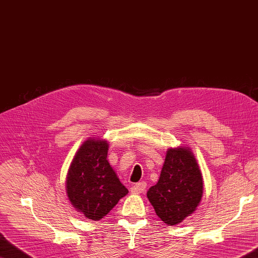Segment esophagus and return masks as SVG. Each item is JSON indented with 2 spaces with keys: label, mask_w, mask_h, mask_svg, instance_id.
<instances>
[{
  "label": "esophagus",
  "mask_w": 258,
  "mask_h": 258,
  "mask_svg": "<svg viewBox=\"0 0 258 258\" xmlns=\"http://www.w3.org/2000/svg\"><path fill=\"white\" fill-rule=\"evenodd\" d=\"M146 187H147V183L145 181H141L136 183L133 187H131V192L133 194H141L146 190Z\"/></svg>",
  "instance_id": "34e87169"
}]
</instances>
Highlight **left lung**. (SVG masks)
<instances>
[{"label":"left lung","instance_id":"obj_1","mask_svg":"<svg viewBox=\"0 0 258 258\" xmlns=\"http://www.w3.org/2000/svg\"><path fill=\"white\" fill-rule=\"evenodd\" d=\"M204 191L203 176L187 147L167 150L158 182L147 191L150 204L167 225L180 224L195 212Z\"/></svg>","mask_w":258,"mask_h":258}]
</instances>
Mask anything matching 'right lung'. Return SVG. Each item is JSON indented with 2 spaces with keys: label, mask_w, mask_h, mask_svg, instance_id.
<instances>
[{
  "label": "right lung",
  "mask_w": 258,
  "mask_h": 258,
  "mask_svg": "<svg viewBox=\"0 0 258 258\" xmlns=\"http://www.w3.org/2000/svg\"><path fill=\"white\" fill-rule=\"evenodd\" d=\"M109 145L89 138L81 145L67 175V194L78 212L100 220L128 194L107 160Z\"/></svg>",
  "instance_id": "add662e5"
}]
</instances>
